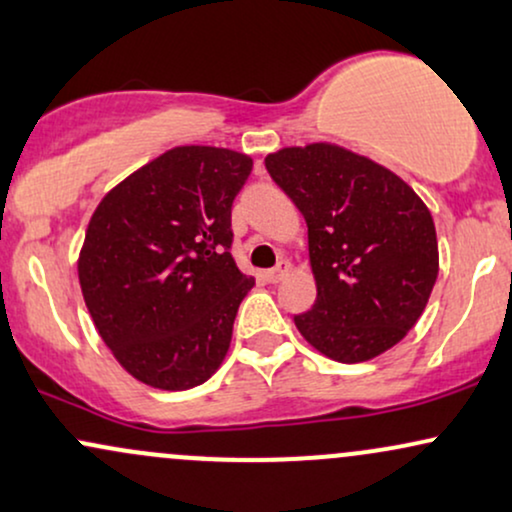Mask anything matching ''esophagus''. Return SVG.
Here are the masks:
<instances>
[{"instance_id":"34e87169","label":"esophagus","mask_w":512,"mask_h":512,"mask_svg":"<svg viewBox=\"0 0 512 512\" xmlns=\"http://www.w3.org/2000/svg\"><path fill=\"white\" fill-rule=\"evenodd\" d=\"M287 273H290V263H287V261H280L278 266H275V268L266 270V273H263V278H266L268 282H273V285H275V282H280L282 278H285Z\"/></svg>"}]
</instances>
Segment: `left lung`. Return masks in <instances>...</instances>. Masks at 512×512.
Listing matches in <instances>:
<instances>
[{"label": "left lung", "instance_id": "obj_1", "mask_svg": "<svg viewBox=\"0 0 512 512\" xmlns=\"http://www.w3.org/2000/svg\"><path fill=\"white\" fill-rule=\"evenodd\" d=\"M309 227L316 302L294 316L318 352L359 364L390 350L422 316L438 275L429 208L378 162L330 143L266 158Z\"/></svg>", "mask_w": 512, "mask_h": 512}]
</instances>
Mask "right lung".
<instances>
[{
  "mask_svg": "<svg viewBox=\"0 0 512 512\" xmlns=\"http://www.w3.org/2000/svg\"><path fill=\"white\" fill-rule=\"evenodd\" d=\"M251 167L227 148H172L114 186L88 222L83 299L117 362L146 386H201L230 350L254 287L230 254L232 201Z\"/></svg>",
  "mask_w": 512,
  "mask_h": 512,
  "instance_id": "1",
  "label": "right lung"
}]
</instances>
